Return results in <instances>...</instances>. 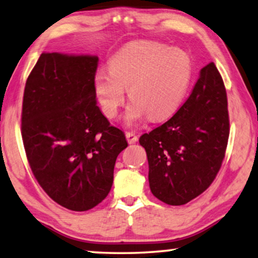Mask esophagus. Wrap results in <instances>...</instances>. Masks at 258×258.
I'll use <instances>...</instances> for the list:
<instances>
[{"mask_svg": "<svg viewBox=\"0 0 258 258\" xmlns=\"http://www.w3.org/2000/svg\"><path fill=\"white\" fill-rule=\"evenodd\" d=\"M125 137H126V141H128L129 144L136 143L137 140H139V137H137V135L134 132H126Z\"/></svg>", "mask_w": 258, "mask_h": 258, "instance_id": "esophagus-1", "label": "esophagus"}]
</instances>
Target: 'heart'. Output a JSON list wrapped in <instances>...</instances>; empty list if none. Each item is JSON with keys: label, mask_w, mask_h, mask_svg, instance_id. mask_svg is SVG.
Masks as SVG:
<instances>
[{"label": "heart", "mask_w": 258, "mask_h": 258, "mask_svg": "<svg viewBox=\"0 0 258 258\" xmlns=\"http://www.w3.org/2000/svg\"><path fill=\"white\" fill-rule=\"evenodd\" d=\"M192 77V62L179 49L157 42L130 43L112 56L109 70L101 69L94 87L102 110L115 117L124 103L125 89L132 101L125 112L126 124L149 115L160 119L170 116L182 103Z\"/></svg>", "instance_id": "1"}]
</instances>
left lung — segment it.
Instances as JSON below:
<instances>
[{"mask_svg":"<svg viewBox=\"0 0 258 258\" xmlns=\"http://www.w3.org/2000/svg\"><path fill=\"white\" fill-rule=\"evenodd\" d=\"M229 132L227 91L210 62L175 115L140 137L153 195L169 206H182L206 191L220 171Z\"/></svg>","mask_w":258,"mask_h":258,"instance_id":"obj_1","label":"left lung"}]
</instances>
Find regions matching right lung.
Masks as SVG:
<instances>
[{
    "instance_id": "1",
    "label": "right lung",
    "mask_w": 258,
    "mask_h": 258,
    "mask_svg": "<svg viewBox=\"0 0 258 258\" xmlns=\"http://www.w3.org/2000/svg\"><path fill=\"white\" fill-rule=\"evenodd\" d=\"M98 57L43 52L24 88L21 132L31 171L47 195L86 211L110 191L124 133L97 107Z\"/></svg>"
}]
</instances>
